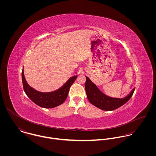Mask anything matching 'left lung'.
I'll return each mask as SVG.
<instances>
[{
  "mask_svg": "<svg viewBox=\"0 0 156 156\" xmlns=\"http://www.w3.org/2000/svg\"><path fill=\"white\" fill-rule=\"evenodd\" d=\"M86 79L85 87L89 102L94 106L103 111H113L124 105L132 97L135 89H133L130 94L124 98H114L108 97L101 92L88 77L86 76Z\"/></svg>",
  "mask_w": 156,
  "mask_h": 156,
  "instance_id": "left-lung-1",
  "label": "left lung"
}]
</instances>
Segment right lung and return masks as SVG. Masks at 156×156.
Returning a JSON list of instances; mask_svg holds the SVG:
<instances>
[{"label": "right lung", "instance_id": "1", "mask_svg": "<svg viewBox=\"0 0 156 156\" xmlns=\"http://www.w3.org/2000/svg\"><path fill=\"white\" fill-rule=\"evenodd\" d=\"M23 89L27 96L36 105L44 108H53L62 104L66 100L69 89L74 82L77 76L71 77L65 85L54 92H40L30 87L25 79L23 69L22 73Z\"/></svg>", "mask_w": 156, "mask_h": 156}]
</instances>
